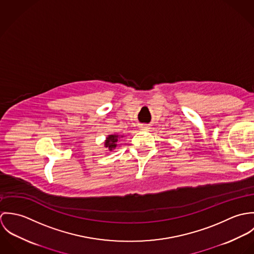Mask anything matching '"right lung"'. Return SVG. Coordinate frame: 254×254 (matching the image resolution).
Here are the masks:
<instances>
[{
	"label": "right lung",
	"mask_w": 254,
	"mask_h": 254,
	"mask_svg": "<svg viewBox=\"0 0 254 254\" xmlns=\"http://www.w3.org/2000/svg\"><path fill=\"white\" fill-rule=\"evenodd\" d=\"M118 139H119V135H117V134L109 135V137L107 138V140L105 142V146L108 148V150L112 151L113 149H115V147L117 146Z\"/></svg>",
	"instance_id": "obj_1"
}]
</instances>
